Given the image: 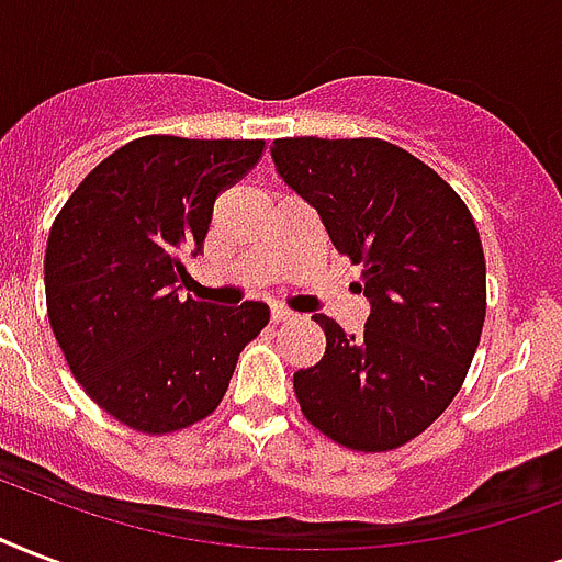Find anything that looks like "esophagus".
I'll return each instance as SVG.
<instances>
[{
    "label": "esophagus",
    "instance_id": "esophagus-1",
    "mask_svg": "<svg viewBox=\"0 0 562 562\" xmlns=\"http://www.w3.org/2000/svg\"><path fill=\"white\" fill-rule=\"evenodd\" d=\"M271 318H273V324H289V321H294L297 315H294L291 310H285V306H273Z\"/></svg>",
    "mask_w": 562,
    "mask_h": 562
}]
</instances>
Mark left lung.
I'll return each mask as SVG.
<instances>
[{
    "mask_svg": "<svg viewBox=\"0 0 562 562\" xmlns=\"http://www.w3.org/2000/svg\"><path fill=\"white\" fill-rule=\"evenodd\" d=\"M280 177L362 265L366 333L327 336L318 366L294 374L306 422L341 448L395 451L451 406L481 345L486 259L469 205L434 167L380 138H277Z\"/></svg>",
    "mask_w": 562,
    "mask_h": 562,
    "instance_id": "left-lung-1",
    "label": "left lung"
}]
</instances>
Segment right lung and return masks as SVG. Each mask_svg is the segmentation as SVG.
<instances>
[{"label": "right lung", "mask_w": 562, "mask_h": 562, "mask_svg": "<svg viewBox=\"0 0 562 562\" xmlns=\"http://www.w3.org/2000/svg\"><path fill=\"white\" fill-rule=\"evenodd\" d=\"M265 140L144 135L102 158L46 241V315L72 376L144 436L188 430L221 406L235 362L271 318L179 297L214 200L259 165Z\"/></svg>", "instance_id": "add662e5"}]
</instances>
